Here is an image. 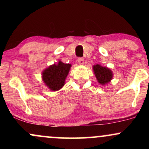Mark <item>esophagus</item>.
<instances>
[{"label": "esophagus", "instance_id": "34e87169", "mask_svg": "<svg viewBox=\"0 0 149 149\" xmlns=\"http://www.w3.org/2000/svg\"><path fill=\"white\" fill-rule=\"evenodd\" d=\"M78 63L80 65H83V64H84V63H85L84 59H83V58H78Z\"/></svg>", "mask_w": 149, "mask_h": 149}]
</instances>
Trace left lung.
I'll return each instance as SVG.
<instances>
[{
  "label": "left lung",
  "instance_id": "1",
  "mask_svg": "<svg viewBox=\"0 0 149 149\" xmlns=\"http://www.w3.org/2000/svg\"><path fill=\"white\" fill-rule=\"evenodd\" d=\"M92 69H93L97 82L100 85H107L113 79V73L109 68L102 66L100 64H95L92 66Z\"/></svg>",
  "mask_w": 149,
  "mask_h": 149
}]
</instances>
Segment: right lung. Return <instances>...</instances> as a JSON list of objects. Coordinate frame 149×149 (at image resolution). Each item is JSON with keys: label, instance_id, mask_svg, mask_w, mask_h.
Listing matches in <instances>:
<instances>
[{"label": "right lung", "instance_id": "1", "mask_svg": "<svg viewBox=\"0 0 149 149\" xmlns=\"http://www.w3.org/2000/svg\"><path fill=\"white\" fill-rule=\"evenodd\" d=\"M71 67V64H64L59 60L57 63L50 65L42 71V81L49 90L58 91L65 85Z\"/></svg>", "mask_w": 149, "mask_h": 149}]
</instances>
